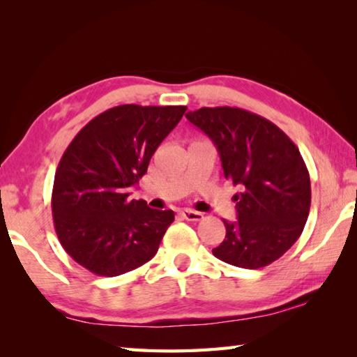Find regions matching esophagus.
I'll list each match as a JSON object with an SVG mask.
<instances>
[{"label":"esophagus","mask_w":357,"mask_h":357,"mask_svg":"<svg viewBox=\"0 0 357 357\" xmlns=\"http://www.w3.org/2000/svg\"><path fill=\"white\" fill-rule=\"evenodd\" d=\"M181 215H183L185 220H190V222L203 220V214L198 213V211H192V209H183L181 211Z\"/></svg>","instance_id":"1"}]
</instances>
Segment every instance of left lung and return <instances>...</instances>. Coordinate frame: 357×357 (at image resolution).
<instances>
[{
    "label": "left lung",
    "instance_id": "1",
    "mask_svg": "<svg viewBox=\"0 0 357 357\" xmlns=\"http://www.w3.org/2000/svg\"><path fill=\"white\" fill-rule=\"evenodd\" d=\"M214 142L223 174L239 185L236 222L213 249L215 258L245 269L279 259L305 227L310 176L299 149L269 119L238 107H203L185 113Z\"/></svg>",
    "mask_w": 357,
    "mask_h": 357
}]
</instances>
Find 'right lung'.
<instances>
[{
  "label": "right lung",
  "mask_w": 357,
  "mask_h": 357,
  "mask_svg": "<svg viewBox=\"0 0 357 357\" xmlns=\"http://www.w3.org/2000/svg\"><path fill=\"white\" fill-rule=\"evenodd\" d=\"M185 110L135 104L108 108L66 148L53 183V223L63 249L89 273L121 275L159 250L174 213L130 200L129 187L143 178Z\"/></svg>",
  "instance_id": "1"
}]
</instances>
